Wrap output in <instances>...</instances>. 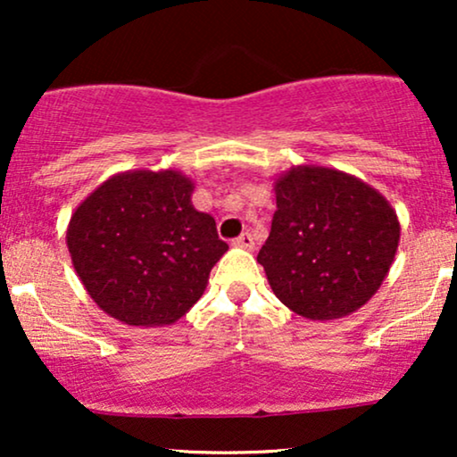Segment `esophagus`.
Listing matches in <instances>:
<instances>
[{
  "instance_id": "34e87169",
  "label": "esophagus",
  "mask_w": 457,
  "mask_h": 457,
  "mask_svg": "<svg viewBox=\"0 0 457 457\" xmlns=\"http://www.w3.org/2000/svg\"><path fill=\"white\" fill-rule=\"evenodd\" d=\"M234 246H238V249H246L251 251L255 246L253 243V236H251L249 232H243L238 236V238H234Z\"/></svg>"
}]
</instances>
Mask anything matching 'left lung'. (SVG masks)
I'll return each mask as SVG.
<instances>
[{"instance_id":"obj_1","label":"left lung","mask_w":457,"mask_h":457,"mask_svg":"<svg viewBox=\"0 0 457 457\" xmlns=\"http://www.w3.org/2000/svg\"><path fill=\"white\" fill-rule=\"evenodd\" d=\"M275 197L270 234L258 253L275 296L309 320L363 307L400 245L391 204L361 178L320 165L283 171Z\"/></svg>"}]
</instances>
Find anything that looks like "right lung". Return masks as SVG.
<instances>
[{
  "instance_id": "1",
  "label": "right lung",
  "mask_w": 457,
  "mask_h": 457,
  "mask_svg": "<svg viewBox=\"0 0 457 457\" xmlns=\"http://www.w3.org/2000/svg\"><path fill=\"white\" fill-rule=\"evenodd\" d=\"M176 170L115 174L72 212L66 245L92 301L129 327L174 324L204 295L228 251Z\"/></svg>"
}]
</instances>
